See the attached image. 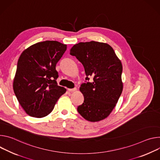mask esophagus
<instances>
[{"label": "esophagus", "instance_id": "obj_1", "mask_svg": "<svg viewBox=\"0 0 160 160\" xmlns=\"http://www.w3.org/2000/svg\"><path fill=\"white\" fill-rule=\"evenodd\" d=\"M68 92H75L77 90V88H72V89H68Z\"/></svg>", "mask_w": 160, "mask_h": 160}]
</instances>
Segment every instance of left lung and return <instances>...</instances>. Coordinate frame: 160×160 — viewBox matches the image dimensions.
Wrapping results in <instances>:
<instances>
[{
  "label": "left lung",
  "mask_w": 160,
  "mask_h": 160,
  "mask_svg": "<svg viewBox=\"0 0 160 160\" xmlns=\"http://www.w3.org/2000/svg\"><path fill=\"white\" fill-rule=\"evenodd\" d=\"M70 51L83 65L86 80L93 78L92 82L81 85L84 102L78 106V111L89 121L103 120L112 111L122 91L121 62L107 43L79 42Z\"/></svg>",
  "instance_id": "left-lung-1"
}]
</instances>
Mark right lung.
<instances>
[{
    "instance_id": "obj_1",
    "label": "right lung",
    "mask_w": 160,
    "mask_h": 160,
    "mask_svg": "<svg viewBox=\"0 0 160 160\" xmlns=\"http://www.w3.org/2000/svg\"><path fill=\"white\" fill-rule=\"evenodd\" d=\"M67 45L56 41L38 42L25 49L18 61L13 90L27 114L48 116L66 89L57 84V62Z\"/></svg>"
}]
</instances>
